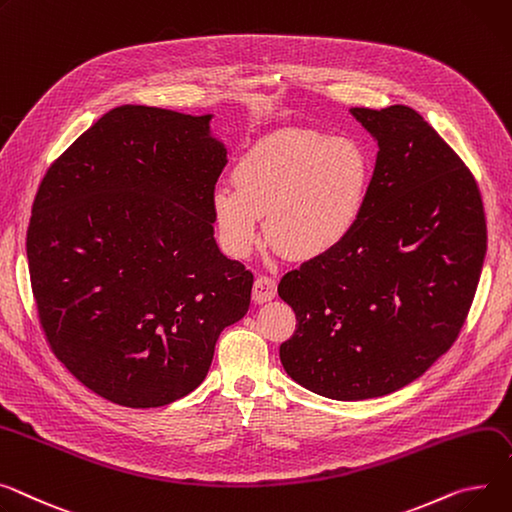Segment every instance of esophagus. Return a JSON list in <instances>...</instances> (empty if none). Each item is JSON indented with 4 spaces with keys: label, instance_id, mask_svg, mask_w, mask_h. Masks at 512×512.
Returning a JSON list of instances; mask_svg holds the SVG:
<instances>
[{
    "label": "esophagus",
    "instance_id": "1",
    "mask_svg": "<svg viewBox=\"0 0 512 512\" xmlns=\"http://www.w3.org/2000/svg\"><path fill=\"white\" fill-rule=\"evenodd\" d=\"M278 294V284L271 276H259L253 284V300L255 302H267L271 298H276Z\"/></svg>",
    "mask_w": 512,
    "mask_h": 512
}]
</instances>
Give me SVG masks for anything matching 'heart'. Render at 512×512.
<instances>
[{"mask_svg":"<svg viewBox=\"0 0 512 512\" xmlns=\"http://www.w3.org/2000/svg\"><path fill=\"white\" fill-rule=\"evenodd\" d=\"M366 148L317 129L265 135L232 168V185L212 193V212L226 251L247 257L261 236L296 259L321 257L356 228L370 189Z\"/></svg>","mask_w":512,"mask_h":512,"instance_id":"obj_1","label":"heart"}]
</instances>
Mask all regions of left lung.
Returning <instances> with one entry per match:
<instances>
[{
	"instance_id": "obj_1",
	"label": "left lung",
	"mask_w": 512,
	"mask_h": 512,
	"mask_svg": "<svg viewBox=\"0 0 512 512\" xmlns=\"http://www.w3.org/2000/svg\"><path fill=\"white\" fill-rule=\"evenodd\" d=\"M379 142L364 212L346 241L288 271L296 315L280 346L290 377L339 401L410 385L467 319L486 257L471 170L414 109H352Z\"/></svg>"
}]
</instances>
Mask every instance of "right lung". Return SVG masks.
<instances>
[{
    "label": "right lung",
    "instance_id": "add662e5",
    "mask_svg": "<svg viewBox=\"0 0 512 512\" xmlns=\"http://www.w3.org/2000/svg\"><path fill=\"white\" fill-rule=\"evenodd\" d=\"M212 115L123 105L47 170L26 232L39 321L90 391L160 407L201 385L253 274L214 238L226 150Z\"/></svg>",
    "mask_w": 512,
    "mask_h": 512
}]
</instances>
